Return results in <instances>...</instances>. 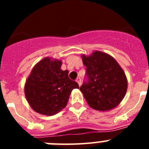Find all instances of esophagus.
<instances>
[{"instance_id":"obj_1","label":"esophagus","mask_w":149,"mask_h":149,"mask_svg":"<svg viewBox=\"0 0 149 149\" xmlns=\"http://www.w3.org/2000/svg\"><path fill=\"white\" fill-rule=\"evenodd\" d=\"M76 81H77V83L78 84L79 86H81V77H77V80H76Z\"/></svg>"}]
</instances>
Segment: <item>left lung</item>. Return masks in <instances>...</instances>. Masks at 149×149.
<instances>
[{"label":"left lung","mask_w":149,"mask_h":149,"mask_svg":"<svg viewBox=\"0 0 149 149\" xmlns=\"http://www.w3.org/2000/svg\"><path fill=\"white\" fill-rule=\"evenodd\" d=\"M86 67V77L80 90L88 104L99 111H107L119 104L127 92L125 74L116 60L107 54L96 51L82 55Z\"/></svg>","instance_id":"8db88e82"}]
</instances>
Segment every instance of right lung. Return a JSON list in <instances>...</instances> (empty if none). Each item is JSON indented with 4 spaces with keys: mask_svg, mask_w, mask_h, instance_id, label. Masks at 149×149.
Wrapping results in <instances>:
<instances>
[{
    "mask_svg": "<svg viewBox=\"0 0 149 149\" xmlns=\"http://www.w3.org/2000/svg\"><path fill=\"white\" fill-rule=\"evenodd\" d=\"M62 61L45 57L33 67L24 85L26 99L33 110L53 116L65 108L77 82L68 77V71L61 69Z\"/></svg>",
    "mask_w": 149,
    "mask_h": 149,
    "instance_id": "right-lung-1",
    "label": "right lung"
}]
</instances>
